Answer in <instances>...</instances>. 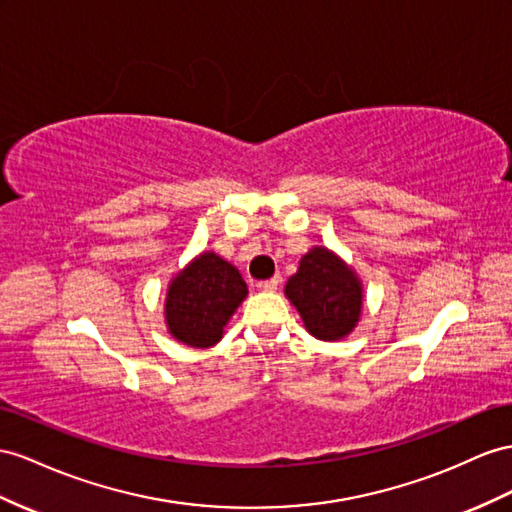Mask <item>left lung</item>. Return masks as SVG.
<instances>
[{
	"mask_svg": "<svg viewBox=\"0 0 512 512\" xmlns=\"http://www.w3.org/2000/svg\"><path fill=\"white\" fill-rule=\"evenodd\" d=\"M246 294L242 274L229 261L216 253H203L168 287V331L194 348L214 346Z\"/></svg>",
	"mask_w": 512,
	"mask_h": 512,
	"instance_id": "left-lung-1",
	"label": "left lung"
}]
</instances>
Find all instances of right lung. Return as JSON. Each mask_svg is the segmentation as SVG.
I'll return each mask as SVG.
<instances>
[{
	"label": "right lung",
	"instance_id": "add662e5",
	"mask_svg": "<svg viewBox=\"0 0 512 512\" xmlns=\"http://www.w3.org/2000/svg\"><path fill=\"white\" fill-rule=\"evenodd\" d=\"M307 331L318 339H342L355 329L361 313V283L342 259L316 246L300 259L285 285Z\"/></svg>",
	"mask_w": 512,
	"mask_h": 512
}]
</instances>
